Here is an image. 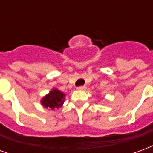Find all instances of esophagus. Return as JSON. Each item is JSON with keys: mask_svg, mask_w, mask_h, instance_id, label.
<instances>
[{"mask_svg": "<svg viewBox=\"0 0 153 153\" xmlns=\"http://www.w3.org/2000/svg\"><path fill=\"white\" fill-rule=\"evenodd\" d=\"M77 89L78 90H85L86 89V86H85V85H83V86L77 87Z\"/></svg>", "mask_w": 153, "mask_h": 153, "instance_id": "1", "label": "esophagus"}]
</instances>
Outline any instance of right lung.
Returning a JSON list of instances; mask_svg holds the SVG:
<instances>
[{
  "label": "right lung",
  "mask_w": 153,
  "mask_h": 153,
  "mask_svg": "<svg viewBox=\"0 0 153 153\" xmlns=\"http://www.w3.org/2000/svg\"><path fill=\"white\" fill-rule=\"evenodd\" d=\"M65 94L57 89L52 90L50 93L42 98V104L45 107H49L53 110L54 108H59L62 106L65 99Z\"/></svg>",
  "instance_id": "add662e5"
}]
</instances>
